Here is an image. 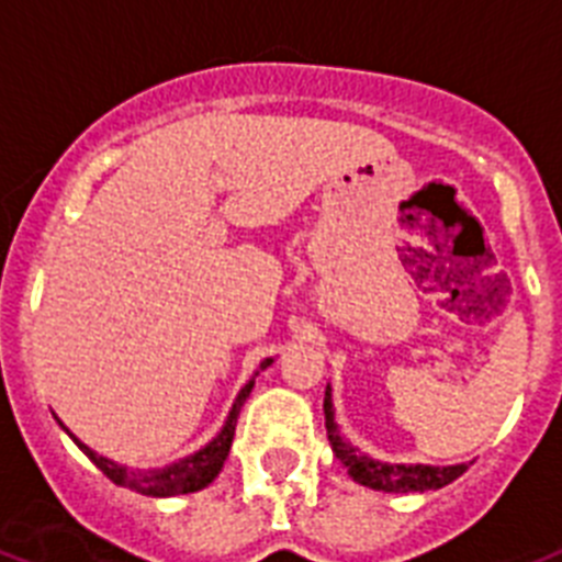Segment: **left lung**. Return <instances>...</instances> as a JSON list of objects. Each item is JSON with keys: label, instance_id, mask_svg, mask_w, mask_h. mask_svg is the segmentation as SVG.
Masks as SVG:
<instances>
[{"label": "left lung", "instance_id": "1", "mask_svg": "<svg viewBox=\"0 0 562 562\" xmlns=\"http://www.w3.org/2000/svg\"><path fill=\"white\" fill-rule=\"evenodd\" d=\"M324 428H327V437H330L333 453H336L345 468L350 471L356 482L368 485L375 491H393V494H407V491H430L442 488L448 482H453L457 476L465 474L468 465H384V462H375V459L364 457L359 448H353L350 442L338 437L336 419H333V402H330V387L324 393Z\"/></svg>", "mask_w": 562, "mask_h": 562}]
</instances>
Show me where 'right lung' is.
Wrapping results in <instances>:
<instances>
[{
  "instance_id": "obj_1",
  "label": "right lung",
  "mask_w": 562,
  "mask_h": 562,
  "mask_svg": "<svg viewBox=\"0 0 562 562\" xmlns=\"http://www.w3.org/2000/svg\"><path fill=\"white\" fill-rule=\"evenodd\" d=\"M272 359H267L261 368H267ZM255 379H249L244 384V391L238 393L235 398V405L229 411V419H226L224 430L217 434L212 442L203 448V451L192 453V457L180 459L175 465L164 468V471H132V468H123L117 462H111V459L100 457L94 453L88 445H82L80 439H74V442L80 445V451L86 453L91 462H94L105 476H109L114 485H123L128 491H137V494H146V497H178V494H192V491H201L206 488L209 482L215 480L221 474V468H224L226 457H229V448H232V437H235V425H238V414H240V405L247 402L249 391H252Z\"/></svg>"
}]
</instances>
